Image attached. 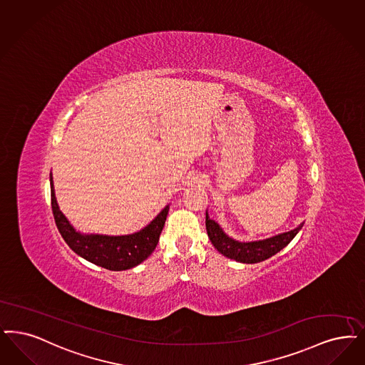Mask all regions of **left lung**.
<instances>
[{
	"label": "left lung",
	"mask_w": 365,
	"mask_h": 365,
	"mask_svg": "<svg viewBox=\"0 0 365 365\" xmlns=\"http://www.w3.org/2000/svg\"><path fill=\"white\" fill-rule=\"evenodd\" d=\"M205 224H206V231L212 245L217 248V251L224 257L235 259L237 262L257 263L262 262L264 259L273 257L279 250L289 245L292 239L302 230L304 222H302L297 228L292 230L289 232L279 234L259 242H248V243L236 242L234 239L228 237L222 232L217 222L209 219L207 213H206Z\"/></svg>",
	"instance_id": "obj_1"
}]
</instances>
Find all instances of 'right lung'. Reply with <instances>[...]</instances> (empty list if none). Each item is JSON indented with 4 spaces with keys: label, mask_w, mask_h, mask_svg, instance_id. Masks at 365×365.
<instances>
[{
    "label": "right lung",
    "mask_w": 365,
    "mask_h": 365,
    "mask_svg": "<svg viewBox=\"0 0 365 365\" xmlns=\"http://www.w3.org/2000/svg\"><path fill=\"white\" fill-rule=\"evenodd\" d=\"M50 187L51 209L59 234L76 254H78L89 262L102 266L108 270H128L145 261L158 246L164 222L168 215V206H165L158 215V217H155L144 230L135 234L125 236L81 235L76 232L71 222L59 210L51 175Z\"/></svg>",
    "instance_id": "1"
}]
</instances>
